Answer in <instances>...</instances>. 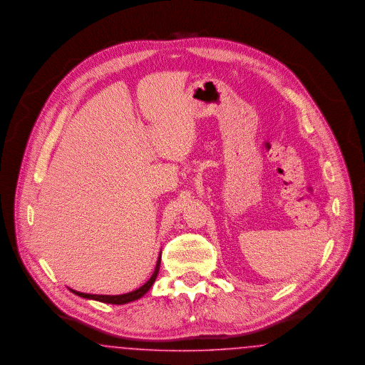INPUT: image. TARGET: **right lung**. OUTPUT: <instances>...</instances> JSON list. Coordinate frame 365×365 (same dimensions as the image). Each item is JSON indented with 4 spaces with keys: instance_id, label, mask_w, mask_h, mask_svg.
<instances>
[{
    "instance_id": "right-lung-1",
    "label": "right lung",
    "mask_w": 365,
    "mask_h": 365,
    "mask_svg": "<svg viewBox=\"0 0 365 365\" xmlns=\"http://www.w3.org/2000/svg\"><path fill=\"white\" fill-rule=\"evenodd\" d=\"M160 261H161V252L159 254V258H158V263H156V267H155V272L152 274V277L149 278L146 281L145 284L143 287H140L138 289L135 291L129 292V293H123V294H89V293H83V292L73 291L69 288V291L73 292L74 294L80 296V297H84V299H89V300H96V302H101V303H107V304H126V303H130L134 300H138L140 297H143L145 294L146 292L150 289V287L153 285L155 279L159 274V269H160Z\"/></svg>"
}]
</instances>
